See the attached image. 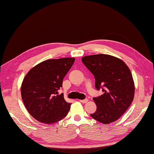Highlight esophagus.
Wrapping results in <instances>:
<instances>
[{
  "mask_svg": "<svg viewBox=\"0 0 154 154\" xmlns=\"http://www.w3.org/2000/svg\"><path fill=\"white\" fill-rule=\"evenodd\" d=\"M79 102L82 103H86L88 102V99H84V100H79Z\"/></svg>",
  "mask_w": 154,
  "mask_h": 154,
  "instance_id": "esophagus-1",
  "label": "esophagus"
}]
</instances>
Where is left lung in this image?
I'll return each mask as SVG.
<instances>
[{"mask_svg":"<svg viewBox=\"0 0 154 154\" xmlns=\"http://www.w3.org/2000/svg\"><path fill=\"white\" fill-rule=\"evenodd\" d=\"M82 60L94 75L97 89L103 86V94L94 98L97 109L91 116L104 124L114 122L133 100L135 84L131 70L122 60L111 55L86 56Z\"/></svg>","mask_w":154,"mask_h":154,"instance_id":"1","label":"left lung"}]
</instances>
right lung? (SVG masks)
<instances>
[{"label": "right lung", "mask_w": 154, "mask_h": 154, "mask_svg": "<svg viewBox=\"0 0 154 154\" xmlns=\"http://www.w3.org/2000/svg\"><path fill=\"white\" fill-rule=\"evenodd\" d=\"M75 58L49 59L36 65L23 79L21 95L29 113L37 121L52 124L66 116L71 104L58 94Z\"/></svg>", "instance_id": "obj_1"}]
</instances>
